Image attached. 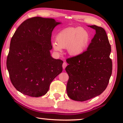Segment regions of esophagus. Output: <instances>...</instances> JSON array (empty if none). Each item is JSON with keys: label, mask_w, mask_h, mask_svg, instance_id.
Returning a JSON list of instances; mask_svg holds the SVG:
<instances>
[{"label": "esophagus", "mask_w": 123, "mask_h": 123, "mask_svg": "<svg viewBox=\"0 0 123 123\" xmlns=\"http://www.w3.org/2000/svg\"><path fill=\"white\" fill-rule=\"evenodd\" d=\"M66 66H67V64H66V62H64L63 64V68H65L66 67Z\"/></svg>", "instance_id": "esophagus-1"}]
</instances>
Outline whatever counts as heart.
Returning a JSON list of instances; mask_svg holds the SVG:
<instances>
[{
    "label": "heart",
    "mask_w": 123,
    "mask_h": 123,
    "mask_svg": "<svg viewBox=\"0 0 123 123\" xmlns=\"http://www.w3.org/2000/svg\"><path fill=\"white\" fill-rule=\"evenodd\" d=\"M90 34L86 30L80 27H68L58 32L55 37L57 43H52L55 51L62 52L68 48L71 55L77 56L82 53L88 46Z\"/></svg>",
    "instance_id": "heart-1"
}]
</instances>
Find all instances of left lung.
Wrapping results in <instances>:
<instances>
[{
  "mask_svg": "<svg viewBox=\"0 0 123 123\" xmlns=\"http://www.w3.org/2000/svg\"><path fill=\"white\" fill-rule=\"evenodd\" d=\"M89 26L96 34L86 51L68 58L65 70L69 76L66 91L72 100L83 102L100 95L108 85L112 71L111 51L106 32L96 25Z\"/></svg>",
  "mask_w": 123,
  "mask_h": 123,
  "instance_id": "left-lung-1",
  "label": "left lung"
}]
</instances>
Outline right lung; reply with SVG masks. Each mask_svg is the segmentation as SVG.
I'll list each match as a JSON object with an SVG mask.
<instances>
[{
	"mask_svg": "<svg viewBox=\"0 0 123 123\" xmlns=\"http://www.w3.org/2000/svg\"><path fill=\"white\" fill-rule=\"evenodd\" d=\"M59 24L54 19L32 17L23 21L12 37L6 66L13 85L23 94L45 95L63 71V62L49 52L52 32Z\"/></svg>",
	"mask_w": 123,
	"mask_h": 123,
	"instance_id": "right-lung-1",
	"label": "right lung"
}]
</instances>
